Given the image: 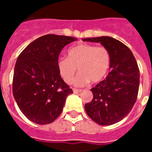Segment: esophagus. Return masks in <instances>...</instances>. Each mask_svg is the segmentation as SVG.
<instances>
[{"mask_svg": "<svg viewBox=\"0 0 152 152\" xmlns=\"http://www.w3.org/2000/svg\"><path fill=\"white\" fill-rule=\"evenodd\" d=\"M81 91H82L81 89H75V88L73 89V92L75 93V94H79V93H80Z\"/></svg>", "mask_w": 152, "mask_h": 152, "instance_id": "esophagus-1", "label": "esophagus"}]
</instances>
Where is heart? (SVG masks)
Wrapping results in <instances>:
<instances>
[{"label":"heart","mask_w":152,"mask_h":152,"mask_svg":"<svg viewBox=\"0 0 152 152\" xmlns=\"http://www.w3.org/2000/svg\"><path fill=\"white\" fill-rule=\"evenodd\" d=\"M110 65V54L103 46L80 43L70 48L67 58H60L57 68L66 84H72L77 72H80L75 80L77 86L91 81L98 83L107 75Z\"/></svg>","instance_id":"b5f03b06"}]
</instances>
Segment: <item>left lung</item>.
Wrapping results in <instances>:
<instances>
[{"label":"left lung","mask_w":152,"mask_h":152,"mask_svg":"<svg viewBox=\"0 0 152 152\" xmlns=\"http://www.w3.org/2000/svg\"><path fill=\"white\" fill-rule=\"evenodd\" d=\"M100 42L110 54L111 71L105 80L91 88L94 97L84 106L88 116L99 125L110 126L124 119L133 107L139 88L140 72L132 52L110 36L86 38Z\"/></svg>","instance_id":"left-lung-1"}]
</instances>
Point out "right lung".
I'll return each instance as SVG.
<instances>
[{"label":"right lung","instance_id":"right-lung-1","mask_svg":"<svg viewBox=\"0 0 152 152\" xmlns=\"http://www.w3.org/2000/svg\"><path fill=\"white\" fill-rule=\"evenodd\" d=\"M71 36L48 34L32 42L18 56L14 68L13 94L19 108L30 121L52 123L73 93L60 76L57 61Z\"/></svg>","mask_w":152,"mask_h":152}]
</instances>
